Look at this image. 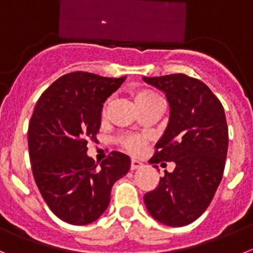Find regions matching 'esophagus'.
<instances>
[{
	"label": "esophagus",
	"mask_w": 253,
	"mask_h": 253,
	"mask_svg": "<svg viewBox=\"0 0 253 253\" xmlns=\"http://www.w3.org/2000/svg\"><path fill=\"white\" fill-rule=\"evenodd\" d=\"M141 166H142V163H140L138 160H131V168H129V169L136 170L138 169V168H141Z\"/></svg>",
	"instance_id": "esophagus-1"
}]
</instances>
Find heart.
<instances>
[{"label": "heart", "instance_id": "heart-1", "mask_svg": "<svg viewBox=\"0 0 253 253\" xmlns=\"http://www.w3.org/2000/svg\"><path fill=\"white\" fill-rule=\"evenodd\" d=\"M156 101H163L160 95L158 93L152 92V90H141L136 94V103L137 106H145V104L152 103V102ZM106 112V107H104L103 113ZM120 141V145L124 147L126 151H128L129 154L137 155L140 154L143 150L145 145H146L147 140L146 137L140 135H135V133H125V135L120 136L118 138Z\"/></svg>", "mask_w": 253, "mask_h": 253}]
</instances>
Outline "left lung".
Masks as SVG:
<instances>
[{"mask_svg": "<svg viewBox=\"0 0 253 253\" xmlns=\"http://www.w3.org/2000/svg\"><path fill=\"white\" fill-rule=\"evenodd\" d=\"M143 81L163 90L170 106L169 124L150 164L175 163L174 171H165L143 200L155 219L183 227L203 214L222 180L228 149L226 115L199 79L170 74Z\"/></svg>", "mask_w": 253, "mask_h": 253, "instance_id": "left-lung-1", "label": "left lung"}]
</instances>
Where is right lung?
I'll list each match as a JSON object with an SVG mask.
<instances>
[{"mask_svg":"<svg viewBox=\"0 0 253 253\" xmlns=\"http://www.w3.org/2000/svg\"><path fill=\"white\" fill-rule=\"evenodd\" d=\"M125 79L65 74L42 93L31 116L27 142L34 179L47 207L69 224L98 219L113 184L129 170L131 160L121 152H111L99 166L87 155L88 141H95L101 127L103 103Z\"/></svg>","mask_w":253,"mask_h":253,"instance_id":"right-lung-1","label":"right lung"}]
</instances>
